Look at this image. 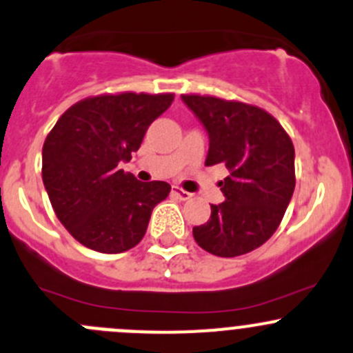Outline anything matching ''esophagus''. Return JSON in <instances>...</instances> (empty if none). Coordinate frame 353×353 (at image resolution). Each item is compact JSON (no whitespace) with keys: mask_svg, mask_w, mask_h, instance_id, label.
<instances>
[{"mask_svg":"<svg viewBox=\"0 0 353 353\" xmlns=\"http://www.w3.org/2000/svg\"><path fill=\"white\" fill-rule=\"evenodd\" d=\"M172 194L176 198H179V200H183V201L190 200V198H191V193H188V191L181 190L179 186H172Z\"/></svg>","mask_w":353,"mask_h":353,"instance_id":"34e87169","label":"esophagus"}]
</instances>
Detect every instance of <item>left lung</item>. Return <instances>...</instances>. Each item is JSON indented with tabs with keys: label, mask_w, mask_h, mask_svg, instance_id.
Listing matches in <instances>:
<instances>
[{
	"label": "left lung",
	"mask_w": 353,
	"mask_h": 353,
	"mask_svg": "<svg viewBox=\"0 0 353 353\" xmlns=\"http://www.w3.org/2000/svg\"><path fill=\"white\" fill-rule=\"evenodd\" d=\"M183 101L208 132L205 165L224 163L219 183L225 200L210 205L194 241L217 256L259 248L281 224L295 190V148L283 125L265 110L241 101L183 94Z\"/></svg>",
	"instance_id": "8db88e82"
}]
</instances>
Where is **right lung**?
Masks as SVG:
<instances>
[{"label": "right lung", "instance_id": "obj_1", "mask_svg": "<svg viewBox=\"0 0 353 353\" xmlns=\"http://www.w3.org/2000/svg\"><path fill=\"white\" fill-rule=\"evenodd\" d=\"M172 93L100 94L72 105L43 145V183L58 221L81 245L122 253L145 236L170 184L139 183L121 169Z\"/></svg>", "mask_w": 353, "mask_h": 353}]
</instances>
